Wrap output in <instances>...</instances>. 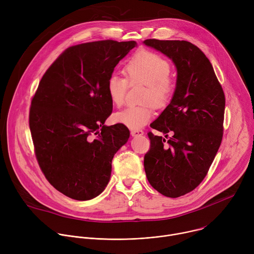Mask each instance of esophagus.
<instances>
[{
  "mask_svg": "<svg viewBox=\"0 0 254 254\" xmlns=\"http://www.w3.org/2000/svg\"><path fill=\"white\" fill-rule=\"evenodd\" d=\"M130 134H131L132 136L142 135V134H143V130H141V129H131V130H130Z\"/></svg>",
  "mask_w": 254,
  "mask_h": 254,
  "instance_id": "34e87169",
  "label": "esophagus"
}]
</instances>
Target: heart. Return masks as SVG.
I'll return each instance as SVG.
<instances>
[{
	"mask_svg": "<svg viewBox=\"0 0 254 254\" xmlns=\"http://www.w3.org/2000/svg\"><path fill=\"white\" fill-rule=\"evenodd\" d=\"M127 78L112 74L107 79L106 90L112 102L117 106L125 103L128 81L146 85L142 93L143 101H152L156 106H164L175 92V79L170 75L171 64L159 54L139 50L134 53L125 66ZM152 102L128 105L115 115V121L129 128L137 129L147 125L154 116Z\"/></svg>",
	"mask_w": 254,
	"mask_h": 254,
	"instance_id": "b5f03b06",
	"label": "heart"
}]
</instances>
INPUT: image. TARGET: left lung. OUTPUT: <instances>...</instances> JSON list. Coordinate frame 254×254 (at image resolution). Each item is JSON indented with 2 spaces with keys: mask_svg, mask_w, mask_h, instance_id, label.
I'll use <instances>...</instances> for the list:
<instances>
[{
  "mask_svg": "<svg viewBox=\"0 0 254 254\" xmlns=\"http://www.w3.org/2000/svg\"><path fill=\"white\" fill-rule=\"evenodd\" d=\"M143 43L171 58L177 68L173 98L151 124L165 137L148 132L151 148L143 159L152 187L177 198L199 186L219 150L225 95L212 64L196 45L184 40Z\"/></svg>",
  "mask_w": 254,
  "mask_h": 254,
  "instance_id": "8db88e82",
  "label": "left lung"
}]
</instances>
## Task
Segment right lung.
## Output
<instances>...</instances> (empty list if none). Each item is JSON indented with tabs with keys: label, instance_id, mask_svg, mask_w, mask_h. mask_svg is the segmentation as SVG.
<instances>
[{
	"label": "right lung",
	"instance_id": "obj_1",
	"mask_svg": "<svg viewBox=\"0 0 254 254\" xmlns=\"http://www.w3.org/2000/svg\"><path fill=\"white\" fill-rule=\"evenodd\" d=\"M135 41L103 40L67 48L36 90L29 127L36 159L65 196L90 200L110 182L115 154L129 137L123 124L106 127L113 102L106 82Z\"/></svg>",
	"mask_w": 254,
	"mask_h": 254
}]
</instances>
